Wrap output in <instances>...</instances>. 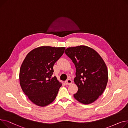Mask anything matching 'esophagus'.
Instances as JSON below:
<instances>
[{
	"mask_svg": "<svg viewBox=\"0 0 128 128\" xmlns=\"http://www.w3.org/2000/svg\"><path fill=\"white\" fill-rule=\"evenodd\" d=\"M72 82V81L70 79H68L67 80H66L65 81V83L66 85H70V84H71Z\"/></svg>",
	"mask_w": 128,
	"mask_h": 128,
	"instance_id": "obj_1",
	"label": "esophagus"
}]
</instances>
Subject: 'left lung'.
Returning <instances> with one entry per match:
<instances>
[{
  "instance_id": "1",
  "label": "left lung",
  "mask_w": 128,
  "mask_h": 128,
  "mask_svg": "<svg viewBox=\"0 0 128 128\" xmlns=\"http://www.w3.org/2000/svg\"><path fill=\"white\" fill-rule=\"evenodd\" d=\"M64 52L76 68L74 81L78 87L74 97L78 102L90 104L104 92L108 81V71L103 59L94 49L86 46L66 48Z\"/></svg>"
}]
</instances>
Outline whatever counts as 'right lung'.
<instances>
[{"label": "right lung", "instance_id": "obj_1", "mask_svg": "<svg viewBox=\"0 0 128 128\" xmlns=\"http://www.w3.org/2000/svg\"><path fill=\"white\" fill-rule=\"evenodd\" d=\"M65 48L41 46L27 55L20 71V83L24 94L36 106H46L55 99L62 84L52 78L55 63Z\"/></svg>", "mask_w": 128, "mask_h": 128}]
</instances>
